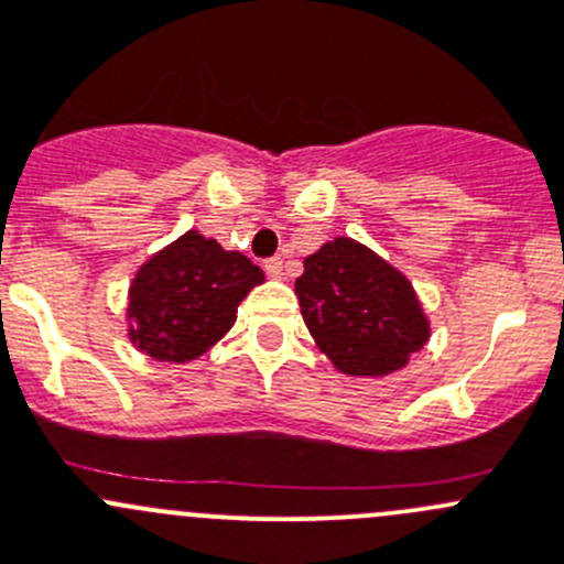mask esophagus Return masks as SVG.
<instances>
[{
	"mask_svg": "<svg viewBox=\"0 0 564 564\" xmlns=\"http://www.w3.org/2000/svg\"><path fill=\"white\" fill-rule=\"evenodd\" d=\"M264 270H267V275L275 278V281H281V278H283V259L264 261Z\"/></svg>",
	"mask_w": 564,
	"mask_h": 564,
	"instance_id": "1",
	"label": "esophagus"
}]
</instances>
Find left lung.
<instances>
[{
	"label": "left lung",
	"instance_id": "left-lung-1",
	"mask_svg": "<svg viewBox=\"0 0 564 564\" xmlns=\"http://www.w3.org/2000/svg\"><path fill=\"white\" fill-rule=\"evenodd\" d=\"M316 347L347 377H388L430 341V319L404 272L352 237L303 261L294 283Z\"/></svg>",
	"mask_w": 564,
	"mask_h": 564
}]
</instances>
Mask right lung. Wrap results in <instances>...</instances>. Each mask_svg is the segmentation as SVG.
I'll use <instances>...</instances> for the list:
<instances>
[{
    "label": "right lung",
    "instance_id": "obj_1",
    "mask_svg": "<svg viewBox=\"0 0 564 564\" xmlns=\"http://www.w3.org/2000/svg\"><path fill=\"white\" fill-rule=\"evenodd\" d=\"M264 272L239 250L200 231H184L140 264L126 297V336L162 364L209 352L237 322V308Z\"/></svg>",
    "mask_w": 564,
    "mask_h": 564
}]
</instances>
